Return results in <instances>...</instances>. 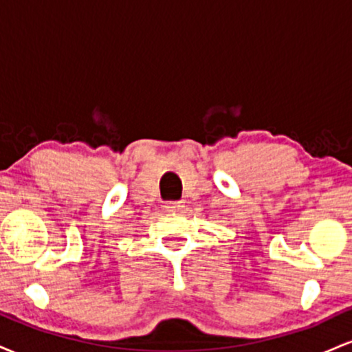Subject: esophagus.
<instances>
[{"mask_svg":"<svg viewBox=\"0 0 352 352\" xmlns=\"http://www.w3.org/2000/svg\"><path fill=\"white\" fill-rule=\"evenodd\" d=\"M184 207V201L182 200H177V201H168L167 205H165V208L168 210V212H179V210Z\"/></svg>","mask_w":352,"mask_h":352,"instance_id":"obj_1","label":"esophagus"}]
</instances>
